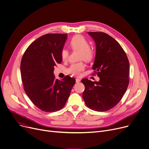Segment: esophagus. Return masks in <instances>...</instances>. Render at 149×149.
I'll use <instances>...</instances> for the list:
<instances>
[{
	"label": "esophagus",
	"mask_w": 149,
	"mask_h": 149,
	"mask_svg": "<svg viewBox=\"0 0 149 149\" xmlns=\"http://www.w3.org/2000/svg\"><path fill=\"white\" fill-rule=\"evenodd\" d=\"M81 79H79V78H77V79H76V82L77 83H79L80 82H81Z\"/></svg>",
	"instance_id": "obj_1"
}]
</instances>
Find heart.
Masks as SVG:
<instances>
[{"label": "heart", "mask_w": 149, "mask_h": 149, "mask_svg": "<svg viewBox=\"0 0 149 149\" xmlns=\"http://www.w3.org/2000/svg\"><path fill=\"white\" fill-rule=\"evenodd\" d=\"M70 46L73 50L79 51V60L89 62L93 59L94 52L89 47V42L83 36L77 35L73 36L70 41ZM61 55L63 61L67 60L68 56V51L63 49L61 51ZM85 65L82 62L74 63L68 68V73L74 76H80L82 72L85 70Z\"/></svg>", "instance_id": "1"}]
</instances>
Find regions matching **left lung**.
<instances>
[{
  "mask_svg": "<svg viewBox=\"0 0 149 149\" xmlns=\"http://www.w3.org/2000/svg\"><path fill=\"white\" fill-rule=\"evenodd\" d=\"M96 44L93 74L98 82L82 79L85 104L97 111L110 110L118 104L128 86L130 63L120 44L103 32H88Z\"/></svg>",
  "mask_w": 149,
  "mask_h": 149,
  "instance_id": "obj_1",
  "label": "left lung"
}]
</instances>
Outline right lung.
<instances>
[{
    "instance_id": "obj_1",
    "label": "right lung",
    "mask_w": 149,
    "mask_h": 149,
    "mask_svg": "<svg viewBox=\"0 0 149 149\" xmlns=\"http://www.w3.org/2000/svg\"><path fill=\"white\" fill-rule=\"evenodd\" d=\"M67 34L49 33L37 39L27 48L21 61V74L27 95L43 111L61 109L70 94L76 79L66 76L55 79L54 67L62 61L61 51Z\"/></svg>"
}]
</instances>
